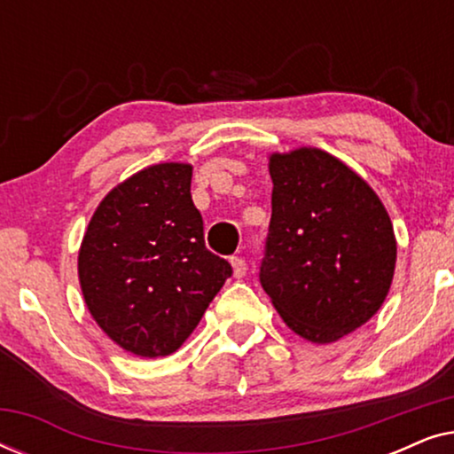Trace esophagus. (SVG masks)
I'll list each match as a JSON object with an SVG mask.
<instances>
[{"label":"esophagus","mask_w":454,"mask_h":454,"mask_svg":"<svg viewBox=\"0 0 454 454\" xmlns=\"http://www.w3.org/2000/svg\"><path fill=\"white\" fill-rule=\"evenodd\" d=\"M231 266H233V277H235V278H241V277H246L247 264H246V260H244V258H239V256H233V258H231Z\"/></svg>","instance_id":"esophagus-1"}]
</instances>
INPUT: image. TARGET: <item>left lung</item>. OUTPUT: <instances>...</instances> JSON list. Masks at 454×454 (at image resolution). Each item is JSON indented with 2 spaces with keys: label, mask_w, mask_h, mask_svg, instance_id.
I'll use <instances>...</instances> for the list:
<instances>
[{
  "label": "left lung",
  "mask_w": 454,
  "mask_h": 454,
  "mask_svg": "<svg viewBox=\"0 0 454 454\" xmlns=\"http://www.w3.org/2000/svg\"><path fill=\"white\" fill-rule=\"evenodd\" d=\"M272 215L260 285L291 331L334 343L365 325L390 289L396 241L374 190L333 154H272Z\"/></svg>",
  "instance_id": "left-lung-1"
}]
</instances>
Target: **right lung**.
I'll use <instances>...</instances> for the list:
<instances>
[{"label":"right lung","mask_w":454,"mask_h":454,"mask_svg":"<svg viewBox=\"0 0 454 454\" xmlns=\"http://www.w3.org/2000/svg\"><path fill=\"white\" fill-rule=\"evenodd\" d=\"M190 185L192 165L146 167L105 196L80 246L86 306L134 356L177 351L233 275L207 250Z\"/></svg>","instance_id":"1"}]
</instances>
